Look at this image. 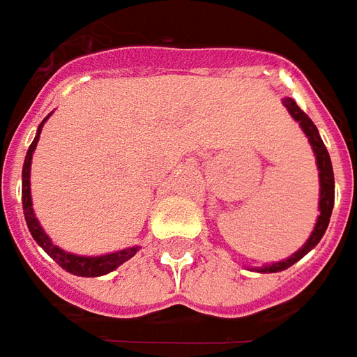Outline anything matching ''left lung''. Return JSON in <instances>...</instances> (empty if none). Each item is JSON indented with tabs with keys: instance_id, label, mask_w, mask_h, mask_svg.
I'll return each instance as SVG.
<instances>
[{
	"instance_id": "obj_1",
	"label": "left lung",
	"mask_w": 357,
	"mask_h": 357,
	"mask_svg": "<svg viewBox=\"0 0 357 357\" xmlns=\"http://www.w3.org/2000/svg\"><path fill=\"white\" fill-rule=\"evenodd\" d=\"M283 106L287 107V112L291 114V117L298 121V126L303 129V133L308 137V143L312 147L314 153V159H317V169H318V181H320V192H318V218L314 229L310 231L308 240L305 241V245L301 250H296L293 255H289L283 261H273L261 265V267H253L251 271H257V273H277V271H284L289 269L291 265H295L298 259H303L308 251L312 248H317L318 241L322 240L324 231L328 228L330 216H332V208H334V171H332V161H330V155L324 143L320 139V133H318L317 126L312 123V119L296 106V102L293 98H283Z\"/></svg>"
}]
</instances>
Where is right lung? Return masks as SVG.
Instances as JSON below:
<instances>
[{
	"instance_id": "right-lung-1",
	"label": "right lung",
	"mask_w": 357,
	"mask_h": 357,
	"mask_svg": "<svg viewBox=\"0 0 357 357\" xmlns=\"http://www.w3.org/2000/svg\"><path fill=\"white\" fill-rule=\"evenodd\" d=\"M50 116H47L40 121L39 129H37V135L31 143V147L27 149L25 155V162H23V190H21V198H23V212H25V222H27V228L33 236V240L39 243L43 250L49 253L54 261L61 265L62 269H66L68 273L78 275V277H102V275L112 273L116 271L121 263H126L131 259L137 251L139 245H133L128 250L114 251V253H104V255H76L70 251H64L59 245H54L52 240L47 236V231L43 229L40 222L35 216V210H33V198H31V161H33V153L37 149V143L40 137V129L45 126V121Z\"/></svg>"
}]
</instances>
